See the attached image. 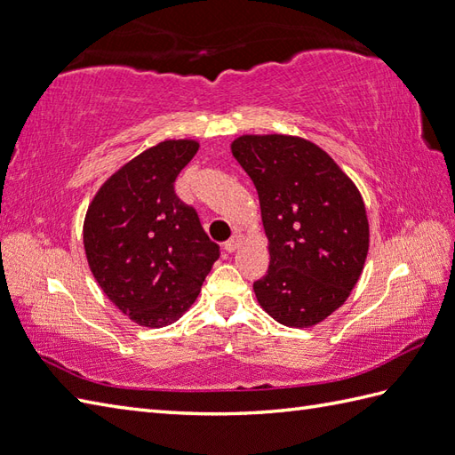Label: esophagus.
Instances as JSON below:
<instances>
[{"label":"esophagus","instance_id":"1","mask_svg":"<svg viewBox=\"0 0 455 455\" xmlns=\"http://www.w3.org/2000/svg\"><path fill=\"white\" fill-rule=\"evenodd\" d=\"M240 242H242V236H240V235H235L230 240L225 242V250H227L228 253H232V251H235V250L240 246Z\"/></svg>","mask_w":455,"mask_h":455}]
</instances>
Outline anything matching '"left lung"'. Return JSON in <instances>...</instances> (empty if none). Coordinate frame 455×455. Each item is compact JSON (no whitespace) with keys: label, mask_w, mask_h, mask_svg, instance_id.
<instances>
[{"label":"left lung","mask_w":455,"mask_h":455,"mask_svg":"<svg viewBox=\"0 0 455 455\" xmlns=\"http://www.w3.org/2000/svg\"><path fill=\"white\" fill-rule=\"evenodd\" d=\"M258 189L269 269L259 306L289 327L325 320L351 294L368 253L356 186L318 145L292 135H242L230 145Z\"/></svg>","instance_id":"1"}]
</instances>
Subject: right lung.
I'll return each instance as SVG.
<instances>
[{
    "mask_svg": "<svg viewBox=\"0 0 455 455\" xmlns=\"http://www.w3.org/2000/svg\"><path fill=\"white\" fill-rule=\"evenodd\" d=\"M199 143L163 141L102 184L89 205L83 244L104 294L145 327L174 323L197 299L219 259L197 211L180 202L174 180Z\"/></svg>",
    "mask_w": 455,
    "mask_h": 455,
    "instance_id": "add662e5",
    "label": "right lung"
}]
</instances>
